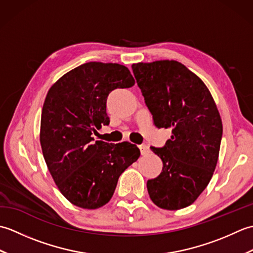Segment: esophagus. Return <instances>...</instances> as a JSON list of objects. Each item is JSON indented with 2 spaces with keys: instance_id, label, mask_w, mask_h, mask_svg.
Wrapping results in <instances>:
<instances>
[{
  "instance_id": "34e87169",
  "label": "esophagus",
  "mask_w": 253,
  "mask_h": 253,
  "mask_svg": "<svg viewBox=\"0 0 253 253\" xmlns=\"http://www.w3.org/2000/svg\"><path fill=\"white\" fill-rule=\"evenodd\" d=\"M139 149H140V152H141L142 155L149 153V151H150L149 147L146 146V144H140V146H139Z\"/></svg>"
}]
</instances>
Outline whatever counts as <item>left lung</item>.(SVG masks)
Returning <instances> with one entry per match:
<instances>
[{
  "instance_id": "1",
  "label": "left lung",
  "mask_w": 253,
  "mask_h": 253,
  "mask_svg": "<svg viewBox=\"0 0 253 253\" xmlns=\"http://www.w3.org/2000/svg\"><path fill=\"white\" fill-rule=\"evenodd\" d=\"M158 128L171 130L163 148L151 147L163 169L147 188L155 206L180 210L195 202L211 180L221 147V115L208 87L177 61L131 65Z\"/></svg>"
}]
</instances>
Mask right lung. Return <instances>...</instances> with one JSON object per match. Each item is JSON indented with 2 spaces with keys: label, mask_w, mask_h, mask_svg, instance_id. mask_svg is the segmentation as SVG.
<instances>
[{
  "label": "right lung",
  "mask_w": 253,
  "mask_h": 253,
  "mask_svg": "<svg viewBox=\"0 0 253 253\" xmlns=\"http://www.w3.org/2000/svg\"><path fill=\"white\" fill-rule=\"evenodd\" d=\"M133 84L126 66L89 62L63 75L47 91L40 125L42 153L57 188L74 206H105L121 174L140 157L130 142L110 144L91 137L110 124L111 91Z\"/></svg>",
  "instance_id": "right-lung-1"
}]
</instances>
